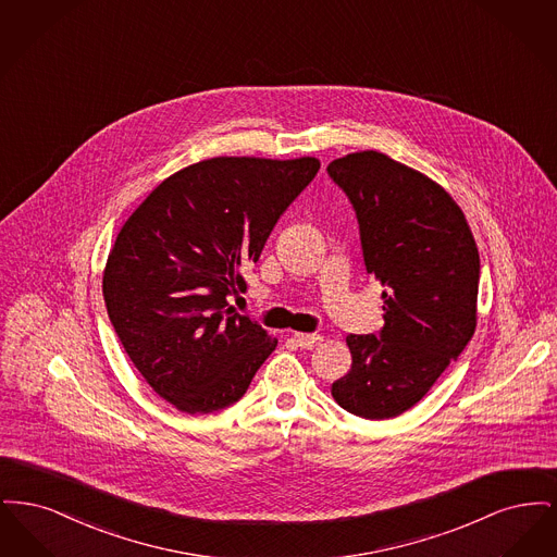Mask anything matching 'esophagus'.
I'll return each instance as SVG.
<instances>
[{
	"mask_svg": "<svg viewBox=\"0 0 557 557\" xmlns=\"http://www.w3.org/2000/svg\"><path fill=\"white\" fill-rule=\"evenodd\" d=\"M323 338L319 336V334H300V332H296L294 334V343L300 346V348H313V346H318Z\"/></svg>",
	"mask_w": 557,
	"mask_h": 557,
	"instance_id": "34e87169",
	"label": "esophagus"
}]
</instances>
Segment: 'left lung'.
Masks as SVG:
<instances>
[{"mask_svg": "<svg viewBox=\"0 0 557 557\" xmlns=\"http://www.w3.org/2000/svg\"><path fill=\"white\" fill-rule=\"evenodd\" d=\"M352 205L363 263L384 290L377 334H348L352 366L332 397L352 416L411 409L476 330L480 257L461 209L425 175L380 152L327 164Z\"/></svg>", "mask_w": 557, "mask_h": 557, "instance_id": "left-lung-1", "label": "left lung"}]
</instances>
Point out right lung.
<instances>
[{
  "instance_id": "right-lung-1",
  "label": "right lung",
  "mask_w": 557,
  "mask_h": 557,
  "mask_svg": "<svg viewBox=\"0 0 557 557\" xmlns=\"http://www.w3.org/2000/svg\"><path fill=\"white\" fill-rule=\"evenodd\" d=\"M318 171L309 157L202 160L164 180L119 232L102 282L108 318L133 366L180 411L238 403L275 350L230 300Z\"/></svg>"
}]
</instances>
